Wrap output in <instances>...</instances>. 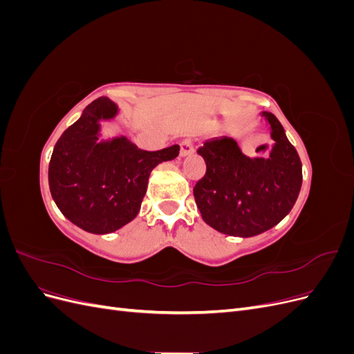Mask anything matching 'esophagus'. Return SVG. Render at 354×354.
<instances>
[{"mask_svg": "<svg viewBox=\"0 0 354 354\" xmlns=\"http://www.w3.org/2000/svg\"><path fill=\"white\" fill-rule=\"evenodd\" d=\"M192 152H194V145H192V140L186 138V140H183V142L180 143V155L181 156H187Z\"/></svg>", "mask_w": 354, "mask_h": 354, "instance_id": "1", "label": "esophagus"}]
</instances>
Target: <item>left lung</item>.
I'll use <instances>...</instances> for the list:
<instances>
[{"label": "left lung", "mask_w": 354, "mask_h": 354, "mask_svg": "<svg viewBox=\"0 0 354 354\" xmlns=\"http://www.w3.org/2000/svg\"><path fill=\"white\" fill-rule=\"evenodd\" d=\"M263 116L274 142L269 156H246L226 136L198 149L207 173L194 187L195 202L208 226L230 236L250 238L276 226L292 209L301 189L295 147L273 113Z\"/></svg>", "instance_id": "8db88e82"}]
</instances>
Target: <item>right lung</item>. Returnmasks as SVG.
<instances>
[{
  "label": "right lung",
  "mask_w": 354,
  "mask_h": 354,
  "mask_svg": "<svg viewBox=\"0 0 354 354\" xmlns=\"http://www.w3.org/2000/svg\"><path fill=\"white\" fill-rule=\"evenodd\" d=\"M118 106L99 97L60 136L48 165V186L57 208L75 226L94 234L112 233L140 211L152 169L177 158L180 146L147 152L125 136L100 140V122Z\"/></svg>",
  "instance_id": "1"
}]
</instances>
